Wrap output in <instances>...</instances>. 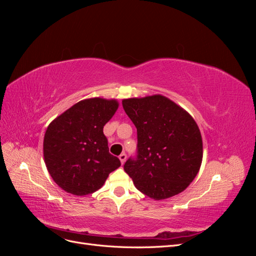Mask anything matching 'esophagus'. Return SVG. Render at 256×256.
Masks as SVG:
<instances>
[{"instance_id":"esophagus-1","label":"esophagus","mask_w":256,"mask_h":256,"mask_svg":"<svg viewBox=\"0 0 256 256\" xmlns=\"http://www.w3.org/2000/svg\"><path fill=\"white\" fill-rule=\"evenodd\" d=\"M120 162H122V164H125V161H126V158H127V156H126V154L125 152H122V154H120Z\"/></svg>"}]
</instances>
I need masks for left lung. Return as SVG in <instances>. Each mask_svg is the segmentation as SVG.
Listing matches in <instances>:
<instances>
[{
  "mask_svg": "<svg viewBox=\"0 0 256 256\" xmlns=\"http://www.w3.org/2000/svg\"><path fill=\"white\" fill-rule=\"evenodd\" d=\"M138 132V156L124 170L138 190L152 200L182 192L198 175L203 141L192 116L162 95L122 100Z\"/></svg>",
  "mask_w": 256,
  "mask_h": 256,
  "instance_id": "obj_1",
  "label": "left lung"
}]
</instances>
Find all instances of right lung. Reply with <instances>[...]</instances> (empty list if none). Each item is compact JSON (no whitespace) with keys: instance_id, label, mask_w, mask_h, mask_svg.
<instances>
[{"instance_id":"add662e5","label":"right lung","mask_w":256,"mask_h":256,"mask_svg":"<svg viewBox=\"0 0 256 256\" xmlns=\"http://www.w3.org/2000/svg\"><path fill=\"white\" fill-rule=\"evenodd\" d=\"M116 99H84L54 118L44 138V158L58 187L74 196L100 189L108 176L120 166L109 152L104 126L116 110Z\"/></svg>"}]
</instances>
